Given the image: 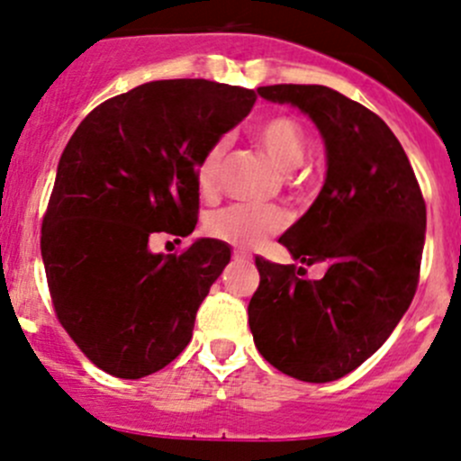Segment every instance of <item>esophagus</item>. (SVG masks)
<instances>
[{"label":"esophagus","mask_w":461,"mask_h":461,"mask_svg":"<svg viewBox=\"0 0 461 461\" xmlns=\"http://www.w3.org/2000/svg\"><path fill=\"white\" fill-rule=\"evenodd\" d=\"M232 259H235V262H249L250 253H249V250L237 249V250H232Z\"/></svg>","instance_id":"1"}]
</instances>
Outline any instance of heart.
<instances>
[{"instance_id": "heart-1", "label": "heart", "mask_w": 461, "mask_h": 461, "mask_svg": "<svg viewBox=\"0 0 461 461\" xmlns=\"http://www.w3.org/2000/svg\"><path fill=\"white\" fill-rule=\"evenodd\" d=\"M253 140L280 172H294L304 161L307 140L303 127L291 116H271L262 121L253 130ZM224 152L226 143L220 140L199 161L197 185L206 197L215 193ZM285 226L286 212L280 206H249V203H237L212 212L206 221V229L212 237L237 249H255Z\"/></svg>"}]
</instances>
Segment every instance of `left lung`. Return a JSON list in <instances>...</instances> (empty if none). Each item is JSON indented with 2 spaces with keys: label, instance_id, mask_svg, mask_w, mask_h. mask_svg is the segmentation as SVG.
Returning a JSON list of instances; mask_svg holds the SVG:
<instances>
[{
  "label": "left lung",
  "instance_id": "left-lung-1",
  "mask_svg": "<svg viewBox=\"0 0 461 461\" xmlns=\"http://www.w3.org/2000/svg\"><path fill=\"white\" fill-rule=\"evenodd\" d=\"M258 94L307 113L325 140L327 176L307 212L280 237L304 268L255 258L249 303L258 352L285 375L327 384L366 363L408 312L419 282L426 203L390 127L322 85H271Z\"/></svg>",
  "mask_w": 461,
  "mask_h": 461
}]
</instances>
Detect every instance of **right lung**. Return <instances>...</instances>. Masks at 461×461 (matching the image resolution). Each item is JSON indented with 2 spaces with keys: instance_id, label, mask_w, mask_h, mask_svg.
<instances>
[{
  "instance_id": "add662e5",
  "label": "right lung",
  "mask_w": 461,
  "mask_h": 461,
  "mask_svg": "<svg viewBox=\"0 0 461 461\" xmlns=\"http://www.w3.org/2000/svg\"><path fill=\"white\" fill-rule=\"evenodd\" d=\"M255 91L211 80H154L113 95L77 125L58 163L42 259L58 321L118 379L175 361L230 249L202 237L149 250L154 232L197 226V166L249 116Z\"/></svg>"
}]
</instances>
